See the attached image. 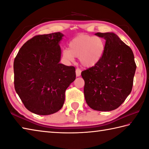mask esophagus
<instances>
[{"label": "esophagus", "mask_w": 149, "mask_h": 149, "mask_svg": "<svg viewBox=\"0 0 149 149\" xmlns=\"http://www.w3.org/2000/svg\"><path fill=\"white\" fill-rule=\"evenodd\" d=\"M75 74H76V76L77 77L80 76L81 74V70L79 68H77L76 70H75Z\"/></svg>", "instance_id": "esophagus-1"}]
</instances>
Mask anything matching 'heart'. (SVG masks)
I'll return each instance as SVG.
<instances>
[{"mask_svg":"<svg viewBox=\"0 0 149 149\" xmlns=\"http://www.w3.org/2000/svg\"><path fill=\"white\" fill-rule=\"evenodd\" d=\"M105 48L106 43L102 37L80 34L70 42L69 49H64L62 55L69 61L74 60V57H79L83 66L91 68L100 62Z\"/></svg>","mask_w":149,"mask_h":149,"instance_id":"obj_1","label":"heart"}]
</instances>
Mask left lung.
<instances>
[{
	"label": "left lung",
	"mask_w": 149,
	"mask_h": 149,
	"mask_svg": "<svg viewBox=\"0 0 149 149\" xmlns=\"http://www.w3.org/2000/svg\"><path fill=\"white\" fill-rule=\"evenodd\" d=\"M106 40L105 52L97 65L81 72L88 105L98 111H111L132 91L136 65L132 50L113 33H96Z\"/></svg>",
	"instance_id": "obj_1"
}]
</instances>
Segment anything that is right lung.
Here are the masks:
<instances>
[{
    "mask_svg": "<svg viewBox=\"0 0 149 149\" xmlns=\"http://www.w3.org/2000/svg\"><path fill=\"white\" fill-rule=\"evenodd\" d=\"M63 36L60 32L35 36L15 58V89L26 109L36 114L59 111L66 88L75 79V67L59 63Z\"/></svg>",
    "mask_w": 149,
    "mask_h": 149,
    "instance_id": "obj_1",
    "label": "right lung"
}]
</instances>
